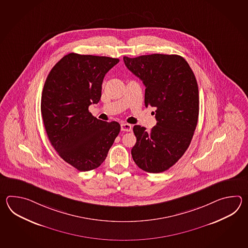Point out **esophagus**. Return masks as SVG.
Masks as SVG:
<instances>
[{
    "label": "esophagus",
    "mask_w": 248,
    "mask_h": 248,
    "mask_svg": "<svg viewBox=\"0 0 248 248\" xmlns=\"http://www.w3.org/2000/svg\"><path fill=\"white\" fill-rule=\"evenodd\" d=\"M121 127H122V131L129 132L132 130V125L128 123H122Z\"/></svg>",
    "instance_id": "1"
}]
</instances>
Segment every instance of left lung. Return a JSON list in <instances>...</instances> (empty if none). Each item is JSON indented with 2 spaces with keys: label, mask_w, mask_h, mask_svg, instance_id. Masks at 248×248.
Listing matches in <instances>:
<instances>
[{
  "label": "left lung",
  "mask_w": 248,
  "mask_h": 248,
  "mask_svg": "<svg viewBox=\"0 0 248 248\" xmlns=\"http://www.w3.org/2000/svg\"><path fill=\"white\" fill-rule=\"evenodd\" d=\"M127 69L145 86V106L156 108L151 131L136 125L132 148L135 163L148 173H161L174 166L190 145L200 110L195 75L178 55L152 54L123 58Z\"/></svg>",
  "instance_id": "1"
}]
</instances>
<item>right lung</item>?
Returning a JSON list of instances; mask_svg holds the SVG:
<instances>
[{
  "label": "right lung",
  "mask_w": 248,
  "mask_h": 248,
  "mask_svg": "<svg viewBox=\"0 0 248 248\" xmlns=\"http://www.w3.org/2000/svg\"><path fill=\"white\" fill-rule=\"evenodd\" d=\"M118 58L70 53L54 65L43 87L41 111L49 142L79 171L97 169L121 131L89 111L101 98L102 83Z\"/></svg>",
  "instance_id": "right-lung-1"
}]
</instances>
